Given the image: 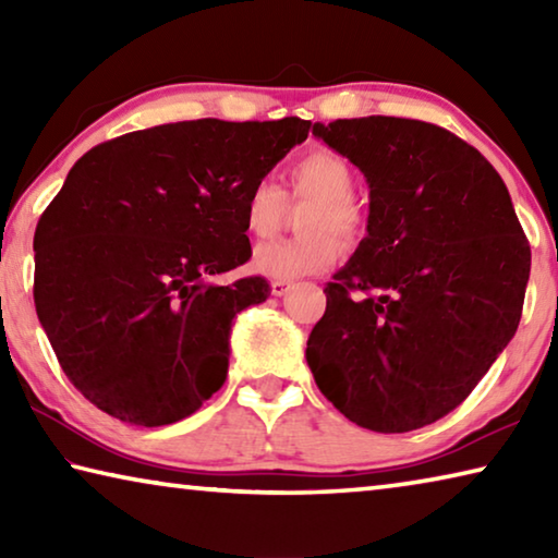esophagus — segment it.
<instances>
[{"mask_svg":"<svg viewBox=\"0 0 558 558\" xmlns=\"http://www.w3.org/2000/svg\"><path fill=\"white\" fill-rule=\"evenodd\" d=\"M292 286H290V282H282V280H276V282H272V286H270V292H272V295H276V298H282V295H286V292L290 290Z\"/></svg>","mask_w":558,"mask_h":558,"instance_id":"34e87169","label":"esophagus"}]
</instances>
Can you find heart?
I'll list each match as a JSON object with an SVG mask.
<instances>
[{
  "label": "heart",
  "mask_w": 558,
  "mask_h": 558,
  "mask_svg": "<svg viewBox=\"0 0 558 558\" xmlns=\"http://www.w3.org/2000/svg\"><path fill=\"white\" fill-rule=\"evenodd\" d=\"M292 199L313 202L302 216V229L310 231L298 239L258 245L251 266L258 276L270 280H298L327 270L339 258V239L354 241L362 233L364 216L354 204V172L342 157L329 149H313L288 169ZM286 194L270 179H258L243 202V223L251 235L268 239L286 219Z\"/></svg>",
  "instance_id": "b5f03b06"
}]
</instances>
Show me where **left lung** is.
Segmentation results:
<instances>
[{
	"label": "left lung",
	"instance_id": "left-lung-1",
	"mask_svg": "<svg viewBox=\"0 0 558 558\" xmlns=\"http://www.w3.org/2000/svg\"><path fill=\"white\" fill-rule=\"evenodd\" d=\"M369 184L366 235L307 339L319 391L356 426L409 433L468 399L514 337L532 251L497 169L438 125L315 122Z\"/></svg>",
	"mask_w": 558,
	"mask_h": 558
}]
</instances>
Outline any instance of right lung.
<instances>
[{"label": "right lung", "mask_w": 558, "mask_h": 558, "mask_svg": "<svg viewBox=\"0 0 558 558\" xmlns=\"http://www.w3.org/2000/svg\"><path fill=\"white\" fill-rule=\"evenodd\" d=\"M310 120H184L93 147L34 233L36 315L63 374L132 426H169L226 381L231 323L266 302L243 202Z\"/></svg>", "instance_id": "right-lung-1"}]
</instances>
